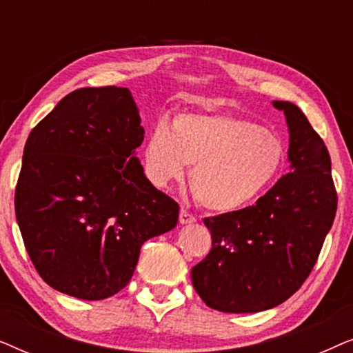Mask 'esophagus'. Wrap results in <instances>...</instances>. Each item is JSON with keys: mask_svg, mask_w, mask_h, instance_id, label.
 <instances>
[{"mask_svg": "<svg viewBox=\"0 0 353 353\" xmlns=\"http://www.w3.org/2000/svg\"><path fill=\"white\" fill-rule=\"evenodd\" d=\"M196 221V216L191 214V212H188L186 209H181L180 210V223L181 225H190V223H194Z\"/></svg>", "mask_w": 353, "mask_h": 353, "instance_id": "obj_1", "label": "esophagus"}]
</instances>
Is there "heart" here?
Listing matches in <instances>:
<instances>
[{"label": "heart", "mask_w": 353, "mask_h": 353, "mask_svg": "<svg viewBox=\"0 0 353 353\" xmlns=\"http://www.w3.org/2000/svg\"><path fill=\"white\" fill-rule=\"evenodd\" d=\"M286 149L276 133L225 114H180L159 122L143 148L144 172L157 188L181 180L205 209L234 212L263 194L281 172Z\"/></svg>", "instance_id": "1"}]
</instances>
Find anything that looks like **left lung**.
Listing matches in <instances>:
<instances>
[{
	"label": "left lung",
	"instance_id": "left-lung-1",
	"mask_svg": "<svg viewBox=\"0 0 353 353\" xmlns=\"http://www.w3.org/2000/svg\"><path fill=\"white\" fill-rule=\"evenodd\" d=\"M273 105L286 117L291 173L254 205L204 219L212 249L191 279L214 310L255 313L288 301L310 274L334 221L337 194L325 143L296 104Z\"/></svg>",
	"mask_w": 353,
	"mask_h": 353
}]
</instances>
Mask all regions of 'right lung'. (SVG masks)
Listing matches in <instances>:
<instances>
[{
	"label": "right lung",
	"mask_w": 353,
	"mask_h": 353,
	"mask_svg": "<svg viewBox=\"0 0 353 353\" xmlns=\"http://www.w3.org/2000/svg\"><path fill=\"white\" fill-rule=\"evenodd\" d=\"M141 117L128 88L72 91L32 130L16 219L37 272L56 291L101 301L130 283L148 239L180 207L144 175Z\"/></svg>",
	"instance_id": "1"
}]
</instances>
